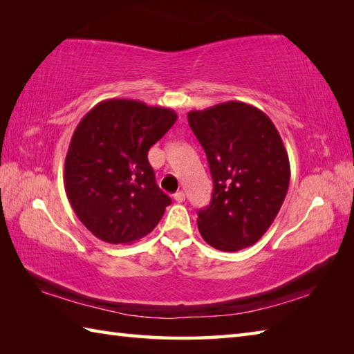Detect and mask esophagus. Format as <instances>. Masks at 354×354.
<instances>
[{"label":"esophagus","mask_w":354,"mask_h":354,"mask_svg":"<svg viewBox=\"0 0 354 354\" xmlns=\"http://www.w3.org/2000/svg\"><path fill=\"white\" fill-rule=\"evenodd\" d=\"M173 199H175L176 202H184L185 201V193L183 190H179L175 194H173Z\"/></svg>","instance_id":"esophagus-1"}]
</instances>
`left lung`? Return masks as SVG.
Instances as JSON below:
<instances>
[{
	"label": "left lung",
	"mask_w": 354,
	"mask_h": 354,
	"mask_svg": "<svg viewBox=\"0 0 354 354\" xmlns=\"http://www.w3.org/2000/svg\"><path fill=\"white\" fill-rule=\"evenodd\" d=\"M213 178L209 205L198 212L208 245L236 252L259 242L283 205L290 181L289 156L265 112L225 102L189 112Z\"/></svg>",
	"instance_id": "left-lung-1"
}]
</instances>
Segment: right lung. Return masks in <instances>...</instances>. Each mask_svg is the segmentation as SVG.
<instances>
[{"mask_svg": "<svg viewBox=\"0 0 354 354\" xmlns=\"http://www.w3.org/2000/svg\"><path fill=\"white\" fill-rule=\"evenodd\" d=\"M169 108L127 99L100 102L80 120L65 158V192L80 222L108 243H132L170 205L147 152L176 122Z\"/></svg>", "mask_w": 354, "mask_h": 354, "instance_id": "obj_1", "label": "right lung"}]
</instances>
